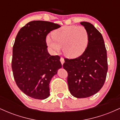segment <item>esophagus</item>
Listing matches in <instances>:
<instances>
[{"mask_svg":"<svg viewBox=\"0 0 120 120\" xmlns=\"http://www.w3.org/2000/svg\"><path fill=\"white\" fill-rule=\"evenodd\" d=\"M60 61H61V64L63 65L64 63V59L63 58V57H61V58H60Z\"/></svg>","mask_w":120,"mask_h":120,"instance_id":"esophagus-1","label":"esophagus"}]
</instances>
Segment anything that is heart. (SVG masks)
I'll use <instances>...</instances> for the list:
<instances>
[{
  "mask_svg": "<svg viewBox=\"0 0 120 120\" xmlns=\"http://www.w3.org/2000/svg\"><path fill=\"white\" fill-rule=\"evenodd\" d=\"M52 38H46L47 45L55 52L63 48L64 55L69 59H75L85 52L89 42L87 30L82 26H64L55 30Z\"/></svg>",
  "mask_w": 120,
  "mask_h": 120,
  "instance_id": "obj_1",
  "label": "heart"
}]
</instances>
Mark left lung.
<instances>
[{
  "label": "left lung",
  "mask_w": 120,
  "mask_h": 120,
  "mask_svg": "<svg viewBox=\"0 0 120 120\" xmlns=\"http://www.w3.org/2000/svg\"><path fill=\"white\" fill-rule=\"evenodd\" d=\"M80 24L87 30L89 42L85 52L73 59H64L69 90L73 96L85 98L95 94L105 82L107 71V50L101 33L90 22Z\"/></svg>",
  "instance_id": "left-lung-1"
}]
</instances>
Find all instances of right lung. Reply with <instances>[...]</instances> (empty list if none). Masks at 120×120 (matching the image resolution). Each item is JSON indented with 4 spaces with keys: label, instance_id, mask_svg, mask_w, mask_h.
<instances>
[{
    "label": "right lung",
    "instance_id": "add662e5",
    "mask_svg": "<svg viewBox=\"0 0 120 120\" xmlns=\"http://www.w3.org/2000/svg\"><path fill=\"white\" fill-rule=\"evenodd\" d=\"M58 24L33 21L18 33L13 47L12 69L17 86L27 96L45 99L49 96V84L62 65L60 56L47 51L46 37Z\"/></svg>",
    "mask_w": 120,
    "mask_h": 120
}]
</instances>
